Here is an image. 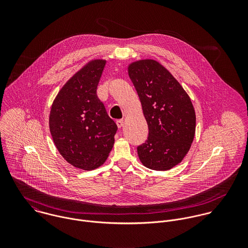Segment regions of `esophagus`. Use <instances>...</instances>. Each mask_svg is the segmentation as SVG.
<instances>
[{
  "label": "esophagus",
  "instance_id": "34e87169",
  "mask_svg": "<svg viewBox=\"0 0 248 248\" xmlns=\"http://www.w3.org/2000/svg\"><path fill=\"white\" fill-rule=\"evenodd\" d=\"M116 125H117V127L120 129V128H122V127H123V125H124V121H123L122 119L117 120V121H116Z\"/></svg>",
  "mask_w": 248,
  "mask_h": 248
}]
</instances>
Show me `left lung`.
<instances>
[{
	"instance_id": "1",
	"label": "left lung",
	"mask_w": 248,
	"mask_h": 248,
	"mask_svg": "<svg viewBox=\"0 0 248 248\" xmlns=\"http://www.w3.org/2000/svg\"><path fill=\"white\" fill-rule=\"evenodd\" d=\"M129 76L141 102L149 128L145 143L138 147L142 164L166 171L184 158L196 132V113L191 99L177 79L155 60L131 63Z\"/></svg>"
}]
</instances>
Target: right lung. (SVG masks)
I'll return each instance as SVG.
<instances>
[{
  "label": "right lung",
  "instance_id": "right-lung-1",
  "mask_svg": "<svg viewBox=\"0 0 248 248\" xmlns=\"http://www.w3.org/2000/svg\"><path fill=\"white\" fill-rule=\"evenodd\" d=\"M106 60L90 61L56 95L49 113V131L60 155L72 166H101L114 143L117 126L96 94Z\"/></svg>",
  "mask_w": 248,
  "mask_h": 248
}]
</instances>
